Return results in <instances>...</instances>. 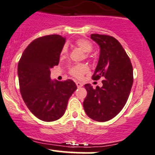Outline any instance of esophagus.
I'll return each instance as SVG.
<instances>
[{
  "instance_id": "esophagus-1",
  "label": "esophagus",
  "mask_w": 155,
  "mask_h": 155,
  "mask_svg": "<svg viewBox=\"0 0 155 155\" xmlns=\"http://www.w3.org/2000/svg\"><path fill=\"white\" fill-rule=\"evenodd\" d=\"M76 85H77V87L79 88V87H81L83 86V84L81 82H76Z\"/></svg>"
}]
</instances>
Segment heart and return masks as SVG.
Here are the masks:
<instances>
[{"instance_id":"1","label":"heart","mask_w":155,"mask_h":155,"mask_svg":"<svg viewBox=\"0 0 155 155\" xmlns=\"http://www.w3.org/2000/svg\"><path fill=\"white\" fill-rule=\"evenodd\" d=\"M76 45L82 50L83 52L86 53H89L93 50V46L91 43L89 41L86 39H80L76 41ZM67 47H64L62 50V53L61 54L62 56L65 55L67 53ZM89 68L87 65H84V64H79V65H76L73 66L72 68L70 69V74L73 76V77L76 78H81L86 73L88 72Z\"/></svg>"}]
</instances>
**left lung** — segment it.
Segmentation results:
<instances>
[{
    "instance_id": "1",
    "label": "left lung",
    "mask_w": 155,
    "mask_h": 155,
    "mask_svg": "<svg viewBox=\"0 0 155 155\" xmlns=\"http://www.w3.org/2000/svg\"><path fill=\"white\" fill-rule=\"evenodd\" d=\"M92 40L100 47L99 62L93 80L103 78L102 87L93 89L84 85L87 95L84 101L88 117L99 122L109 120L122 110L127 101L133 83V71L129 56L114 37L92 34Z\"/></svg>"
}]
</instances>
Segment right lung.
Wrapping results in <instances>:
<instances>
[{"label":"right lung","instance_id":"1","mask_svg":"<svg viewBox=\"0 0 155 155\" xmlns=\"http://www.w3.org/2000/svg\"><path fill=\"white\" fill-rule=\"evenodd\" d=\"M65 42V38L59 35L37 38L26 47L18 64L22 99L31 112L44 121L60 118L77 89L72 80L50 79V69L59 65Z\"/></svg>","mask_w":155,"mask_h":155}]
</instances>
